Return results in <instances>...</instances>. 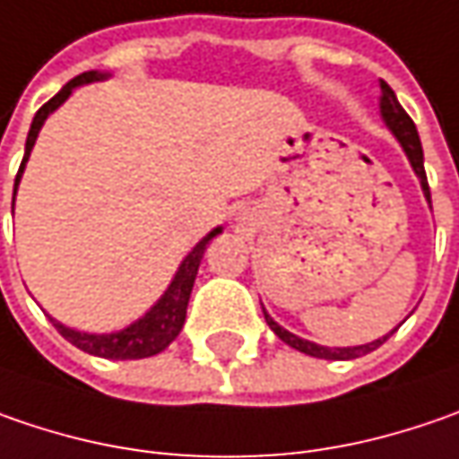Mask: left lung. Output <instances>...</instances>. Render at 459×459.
<instances>
[{
  "label": "left lung",
  "mask_w": 459,
  "mask_h": 459,
  "mask_svg": "<svg viewBox=\"0 0 459 459\" xmlns=\"http://www.w3.org/2000/svg\"><path fill=\"white\" fill-rule=\"evenodd\" d=\"M380 91H383V94H380V117H383V123L388 126L390 133L395 135V141L401 143V149H403L406 159H409L411 169H413V174H416L419 182H421V192H424V197H427L429 208H431L427 171H424V151H421V141H419L416 126H413V120L409 117V112L401 108L395 91L390 90L383 79H380ZM264 318H267L269 329L274 331L288 347L298 349V351H303V354H310V357H318V359H354V357H362V354H368L372 349L380 347L383 342H388L390 333L395 331L393 329L390 333H385L383 339H375V342L359 344V347H324V344H316V342H308V339H300L298 333H290L288 329H282V326L269 316L267 310H264ZM398 326H401V324H398Z\"/></svg>",
  "instance_id": "left-lung-1"
}]
</instances>
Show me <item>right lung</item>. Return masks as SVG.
Masks as SVG:
<instances>
[{
    "label": "right lung",
    "instance_id": "add662e5",
    "mask_svg": "<svg viewBox=\"0 0 459 459\" xmlns=\"http://www.w3.org/2000/svg\"><path fill=\"white\" fill-rule=\"evenodd\" d=\"M110 74L108 71H84L79 74L76 79H71L69 84L64 90L58 91L53 100H48L40 110L35 112L32 117L30 133H28V141H25V156H22V164H20V171H17V179H14V195H17V185L22 179V171H25V164L30 159V151L38 141V133L43 128V123L48 120L50 112H56L76 87H84V84H91V82H102L108 79ZM14 205V200H12ZM223 233V226L212 229L205 236L195 244V249L182 259V264L177 267L174 277H171L169 288L164 290V295L151 306L138 321H133L130 326L120 331H112V333H87V331H76L50 318L53 326L58 329V333L71 342L74 347H79L87 354H94V357H105V359H143V357H153L159 351L169 347L171 342L179 336V331L185 326V318H187V303H190V292L192 285H195V277H197V269H200V262H203V254L208 249V244Z\"/></svg>",
    "mask_w": 459,
    "mask_h": 459
}]
</instances>
